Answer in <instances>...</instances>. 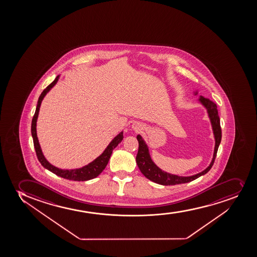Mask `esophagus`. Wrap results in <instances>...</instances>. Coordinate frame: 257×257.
<instances>
[{
    "label": "esophagus",
    "mask_w": 257,
    "mask_h": 257,
    "mask_svg": "<svg viewBox=\"0 0 257 257\" xmlns=\"http://www.w3.org/2000/svg\"><path fill=\"white\" fill-rule=\"evenodd\" d=\"M136 128H139V127L136 126V127H135V129H136Z\"/></svg>",
    "instance_id": "34e87169"
}]
</instances>
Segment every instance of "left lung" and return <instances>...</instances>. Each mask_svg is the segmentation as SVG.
<instances>
[{
  "label": "left lung",
  "instance_id": "left-lung-1",
  "mask_svg": "<svg viewBox=\"0 0 257 257\" xmlns=\"http://www.w3.org/2000/svg\"><path fill=\"white\" fill-rule=\"evenodd\" d=\"M199 101L207 109L209 117H210V122L212 124L213 133L215 136V150H214V155H213L212 161L210 166L204 171L200 173L191 176V177H179L177 175L170 174L166 171H162L161 169L159 168L155 165L149 155V149L147 147L145 142L142 138L141 136L138 135L137 139L138 141V152L136 157V161L138 164V166L140 169L142 173L148 178V179L156 182L158 184L161 185H176V184H182V183H187V182H192L193 180L199 178L203 175L206 174L208 171H210L212 167L213 164L215 162L217 150H218L219 145L221 144V124H220V117L218 115V109L217 106L215 102H212L209 98H205L204 97H199Z\"/></svg>",
  "mask_w": 257,
  "mask_h": 257
}]
</instances>
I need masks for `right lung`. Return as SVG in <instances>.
<instances>
[{"mask_svg": "<svg viewBox=\"0 0 257 257\" xmlns=\"http://www.w3.org/2000/svg\"><path fill=\"white\" fill-rule=\"evenodd\" d=\"M58 77L57 76L55 80L50 84L49 86H47L44 91H42L41 96L39 97L38 102L36 106V112L32 119V123H31V134L33 138L34 147L36 149V156L38 159L40 163L42 164V166L45 168L47 169L48 171H52L53 173L57 175L58 177H63L65 179L72 180V181H88V180L93 179L95 177H97L98 175L104 170L106 166L108 165V160L110 159L111 155L113 152V149H115L117 145L123 140V132L119 133V135L116 136L113 138L110 144H108V146L106 148L104 152L100 155L99 157H97L96 160H93L91 163L88 164L87 166H84L82 168L75 169V170H61V169L57 168L55 166H52L51 164L46 160L44 155L42 154V149L39 144L38 138L36 135V120L38 117L39 110H40V106L42 103V99L45 97V95L50 91V89L54 86L57 81H58Z\"/></svg>", "mask_w": 257, "mask_h": 257, "instance_id": "right-lung-1", "label": "right lung"}]
</instances>
